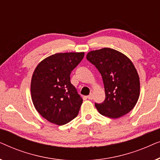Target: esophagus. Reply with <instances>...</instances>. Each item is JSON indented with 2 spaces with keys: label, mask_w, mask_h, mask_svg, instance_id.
Segmentation results:
<instances>
[{
  "label": "esophagus",
  "mask_w": 160,
  "mask_h": 160,
  "mask_svg": "<svg viewBox=\"0 0 160 160\" xmlns=\"http://www.w3.org/2000/svg\"><path fill=\"white\" fill-rule=\"evenodd\" d=\"M87 98H88L89 100H92L93 99V94L92 93H90L88 96H87Z\"/></svg>",
  "instance_id": "1"
}]
</instances>
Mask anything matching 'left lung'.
Instances as JSON below:
<instances>
[{"mask_svg": "<svg viewBox=\"0 0 160 160\" xmlns=\"http://www.w3.org/2000/svg\"><path fill=\"white\" fill-rule=\"evenodd\" d=\"M87 59L102 76L106 99L95 103L100 114L117 119L133 109L140 96V78L132 61L125 54L111 48L94 50Z\"/></svg>", "mask_w": 160, "mask_h": 160, "instance_id": "left-lung-1", "label": "left lung"}]
</instances>
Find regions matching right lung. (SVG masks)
Here are the masks:
<instances>
[{
  "instance_id": "add662e5",
  "label": "right lung",
  "mask_w": 160,
  "mask_h": 160,
  "mask_svg": "<svg viewBox=\"0 0 160 160\" xmlns=\"http://www.w3.org/2000/svg\"><path fill=\"white\" fill-rule=\"evenodd\" d=\"M84 52L56 53L38 63L30 83L31 98L36 111L51 123L63 125L78 115L83 102L70 81V74Z\"/></svg>"
}]
</instances>
